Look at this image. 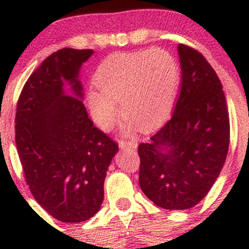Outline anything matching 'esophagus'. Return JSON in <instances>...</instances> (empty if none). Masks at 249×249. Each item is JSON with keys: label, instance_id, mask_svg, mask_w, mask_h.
Returning <instances> with one entry per match:
<instances>
[{"label": "esophagus", "instance_id": "obj_1", "mask_svg": "<svg viewBox=\"0 0 249 249\" xmlns=\"http://www.w3.org/2000/svg\"><path fill=\"white\" fill-rule=\"evenodd\" d=\"M137 141H130V142H125V141H121L119 142V147L122 150H128V148H136L137 147Z\"/></svg>", "mask_w": 249, "mask_h": 249}]
</instances>
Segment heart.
I'll return each instance as SVG.
<instances>
[{
  "label": "heart",
  "mask_w": 249,
  "mask_h": 249,
  "mask_svg": "<svg viewBox=\"0 0 249 249\" xmlns=\"http://www.w3.org/2000/svg\"><path fill=\"white\" fill-rule=\"evenodd\" d=\"M97 90L88 93L93 121L110 130L121 116L130 127L147 131L170 115L179 90L178 63L167 51L150 49L119 53L101 63L93 76Z\"/></svg>",
  "instance_id": "heart-1"
}]
</instances>
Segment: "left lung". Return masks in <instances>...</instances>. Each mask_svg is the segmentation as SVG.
I'll list each match as a JSON object with an SVG mask.
<instances>
[{
  "label": "left lung",
  "mask_w": 249,
  "mask_h": 249,
  "mask_svg": "<svg viewBox=\"0 0 249 249\" xmlns=\"http://www.w3.org/2000/svg\"><path fill=\"white\" fill-rule=\"evenodd\" d=\"M180 95L173 115L138 146L139 185L165 210H187L210 192L224 167L230 117L218 75L193 48L178 45Z\"/></svg>",
  "instance_id": "left-lung-1"
}]
</instances>
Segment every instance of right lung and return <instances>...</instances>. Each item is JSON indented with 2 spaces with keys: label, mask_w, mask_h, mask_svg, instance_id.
I'll return each mask as SVG.
<instances>
[{
  "label": "right lung",
  "mask_w": 249,
  "mask_h": 249,
  "mask_svg": "<svg viewBox=\"0 0 249 249\" xmlns=\"http://www.w3.org/2000/svg\"><path fill=\"white\" fill-rule=\"evenodd\" d=\"M92 53L71 48L51 53L31 73L17 102L15 142L25 181L36 201L68 224L98 212L107 171L118 151L93 125L81 99L79 69Z\"/></svg>",
  "instance_id": "right-lung-1"
}]
</instances>
